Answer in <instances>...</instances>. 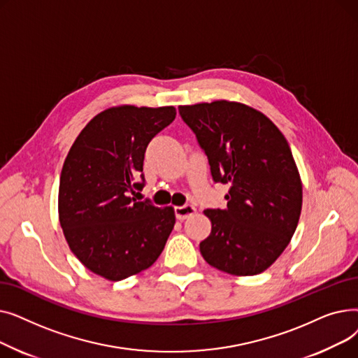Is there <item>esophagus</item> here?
Wrapping results in <instances>:
<instances>
[{
    "mask_svg": "<svg viewBox=\"0 0 358 358\" xmlns=\"http://www.w3.org/2000/svg\"><path fill=\"white\" fill-rule=\"evenodd\" d=\"M196 213V208L192 204H184V206H177L176 208V216L178 220H184L187 217H190Z\"/></svg>",
    "mask_w": 358,
    "mask_h": 358,
    "instance_id": "34e87169",
    "label": "esophagus"
}]
</instances>
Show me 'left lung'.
<instances>
[{"instance_id": "left-lung-1", "label": "left lung", "mask_w": 358, "mask_h": 358, "mask_svg": "<svg viewBox=\"0 0 358 358\" xmlns=\"http://www.w3.org/2000/svg\"><path fill=\"white\" fill-rule=\"evenodd\" d=\"M208 155L213 181L229 184L227 209H208L200 242L208 264L232 275L266 271L281 255L302 212V180L290 146L261 111L238 101L180 106Z\"/></svg>"}]
</instances>
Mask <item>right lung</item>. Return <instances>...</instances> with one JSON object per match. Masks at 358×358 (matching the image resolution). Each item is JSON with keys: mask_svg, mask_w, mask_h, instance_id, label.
<instances>
[{"mask_svg": "<svg viewBox=\"0 0 358 358\" xmlns=\"http://www.w3.org/2000/svg\"><path fill=\"white\" fill-rule=\"evenodd\" d=\"M176 107L115 106L94 116L62 166L59 223L73 255L110 281L154 264L171 234L173 206L136 201L148 143L176 119Z\"/></svg>", "mask_w": 358, "mask_h": 358, "instance_id": "add662e5", "label": "right lung"}]
</instances>
